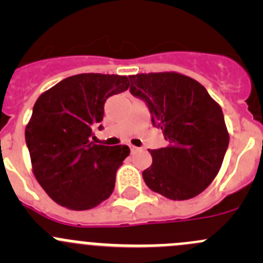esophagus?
Returning a JSON list of instances; mask_svg holds the SVG:
<instances>
[{
    "label": "esophagus",
    "mask_w": 263,
    "mask_h": 263,
    "mask_svg": "<svg viewBox=\"0 0 263 263\" xmlns=\"http://www.w3.org/2000/svg\"><path fill=\"white\" fill-rule=\"evenodd\" d=\"M129 148H131V151H132V153H135V151H137V150H139V147L134 146V145H131V146H129Z\"/></svg>",
    "instance_id": "1"
}]
</instances>
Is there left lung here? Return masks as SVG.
I'll use <instances>...</instances> for the list:
<instances>
[{"label": "left lung", "instance_id": "obj_1", "mask_svg": "<svg viewBox=\"0 0 263 263\" xmlns=\"http://www.w3.org/2000/svg\"><path fill=\"white\" fill-rule=\"evenodd\" d=\"M129 80L131 94L144 100L168 142L150 150L153 164L142 172L145 183L171 200L200 195L219 173L229 145L220 105L200 82L181 73H139Z\"/></svg>", "mask_w": 263, "mask_h": 263}]
</instances>
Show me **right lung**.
<instances>
[{"mask_svg":"<svg viewBox=\"0 0 263 263\" xmlns=\"http://www.w3.org/2000/svg\"><path fill=\"white\" fill-rule=\"evenodd\" d=\"M128 86L127 76L80 73L55 84L34 104L26 146L36 181L58 205L89 210L112 195L129 147L95 144L92 127L103 121L105 100Z\"/></svg>","mask_w":263,"mask_h":263,"instance_id":"right-lung-1","label":"right lung"}]
</instances>
